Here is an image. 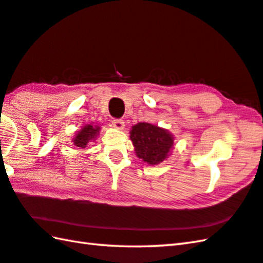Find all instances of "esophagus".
Listing matches in <instances>:
<instances>
[{
    "label": "esophagus",
    "instance_id": "esophagus-1",
    "mask_svg": "<svg viewBox=\"0 0 263 263\" xmlns=\"http://www.w3.org/2000/svg\"><path fill=\"white\" fill-rule=\"evenodd\" d=\"M111 124L115 128H118V130H122V128H124V121L122 120V118H115V120L111 121Z\"/></svg>",
    "mask_w": 263,
    "mask_h": 263
}]
</instances>
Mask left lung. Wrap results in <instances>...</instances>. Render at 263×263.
Here are the masks:
<instances>
[{
  "mask_svg": "<svg viewBox=\"0 0 263 263\" xmlns=\"http://www.w3.org/2000/svg\"><path fill=\"white\" fill-rule=\"evenodd\" d=\"M130 139L137 156L152 165L163 162L173 146V138L166 130L149 123H138L132 126Z\"/></svg>",
  "mask_w": 263,
  "mask_h": 263,
  "instance_id": "8db88e82",
  "label": "left lung"
}]
</instances>
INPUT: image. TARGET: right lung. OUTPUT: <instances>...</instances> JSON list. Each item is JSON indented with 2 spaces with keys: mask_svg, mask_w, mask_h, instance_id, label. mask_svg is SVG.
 <instances>
[{
  "mask_svg": "<svg viewBox=\"0 0 263 263\" xmlns=\"http://www.w3.org/2000/svg\"><path fill=\"white\" fill-rule=\"evenodd\" d=\"M100 131V126L97 125H91L87 124L85 126L82 127V130L77 132L76 137L74 138V145L76 147H81V148H85L87 143L92 140H96L97 136L99 135Z\"/></svg>",
  "mask_w": 263,
  "mask_h": 263,
  "instance_id": "1",
  "label": "right lung"
}]
</instances>
